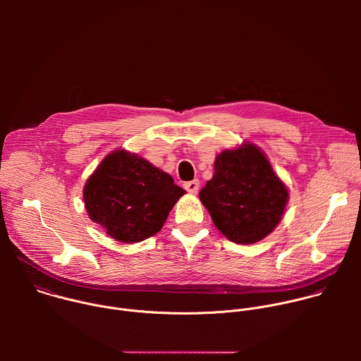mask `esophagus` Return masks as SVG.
<instances>
[{"label":"esophagus","mask_w":361,"mask_h":361,"mask_svg":"<svg viewBox=\"0 0 361 361\" xmlns=\"http://www.w3.org/2000/svg\"><path fill=\"white\" fill-rule=\"evenodd\" d=\"M184 188L190 192V194H195L200 188V181L198 180H192V181H187L184 183Z\"/></svg>","instance_id":"34e87169"}]
</instances>
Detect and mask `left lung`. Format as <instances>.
I'll return each instance as SVG.
<instances>
[{
    "label": "left lung",
    "mask_w": 361,
    "mask_h": 361,
    "mask_svg": "<svg viewBox=\"0 0 361 361\" xmlns=\"http://www.w3.org/2000/svg\"><path fill=\"white\" fill-rule=\"evenodd\" d=\"M200 200L230 241L252 244L267 237L280 223L288 190L266 154L244 142L216 157L214 176L200 191Z\"/></svg>",
    "instance_id": "left-lung-1"
}]
</instances>
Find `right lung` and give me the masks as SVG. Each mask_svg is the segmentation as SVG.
I'll use <instances>...</instances> for the list:
<instances>
[{
	"instance_id": "obj_1",
	"label": "right lung",
	"mask_w": 361,
	"mask_h": 361,
	"mask_svg": "<svg viewBox=\"0 0 361 361\" xmlns=\"http://www.w3.org/2000/svg\"><path fill=\"white\" fill-rule=\"evenodd\" d=\"M184 192L170 174L118 148L90 176L82 195L94 223L114 240L133 244L159 233Z\"/></svg>"
}]
</instances>
